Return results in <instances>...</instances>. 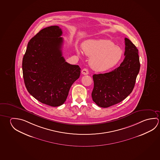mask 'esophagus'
<instances>
[{
	"label": "esophagus",
	"mask_w": 160,
	"mask_h": 160,
	"mask_svg": "<svg viewBox=\"0 0 160 160\" xmlns=\"http://www.w3.org/2000/svg\"><path fill=\"white\" fill-rule=\"evenodd\" d=\"M81 73H82L83 75H88L89 74V71L87 68H84V69L82 70Z\"/></svg>",
	"instance_id": "1"
}]
</instances>
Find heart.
I'll use <instances>...</instances> for the list:
<instances>
[{
	"label": "heart",
	"instance_id": "heart-1",
	"mask_svg": "<svg viewBox=\"0 0 160 160\" xmlns=\"http://www.w3.org/2000/svg\"><path fill=\"white\" fill-rule=\"evenodd\" d=\"M85 55L90 57L89 64L97 71L112 68L121 60L123 52L121 48L108 39H90L82 46ZM77 53L80 54L79 50Z\"/></svg>",
	"mask_w": 160,
	"mask_h": 160
}]
</instances>
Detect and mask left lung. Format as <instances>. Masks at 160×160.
Returning a JSON list of instances; mask_svg holds the SVG:
<instances>
[{
  "label": "left lung",
  "mask_w": 160,
  "mask_h": 160,
  "mask_svg": "<svg viewBox=\"0 0 160 160\" xmlns=\"http://www.w3.org/2000/svg\"><path fill=\"white\" fill-rule=\"evenodd\" d=\"M125 40V58L113 71L92 76V100L99 107H109L125 99L133 89L140 69L138 50L127 38Z\"/></svg>",
  "instance_id": "8db88e82"
}]
</instances>
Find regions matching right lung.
<instances>
[{"mask_svg":"<svg viewBox=\"0 0 160 160\" xmlns=\"http://www.w3.org/2000/svg\"><path fill=\"white\" fill-rule=\"evenodd\" d=\"M62 34L58 26L41 30L30 39L22 61L28 92L40 102L54 107L65 102L81 70L66 62L62 56Z\"/></svg>","mask_w":160,"mask_h":160,"instance_id":"add662e5","label":"right lung"}]
</instances>
